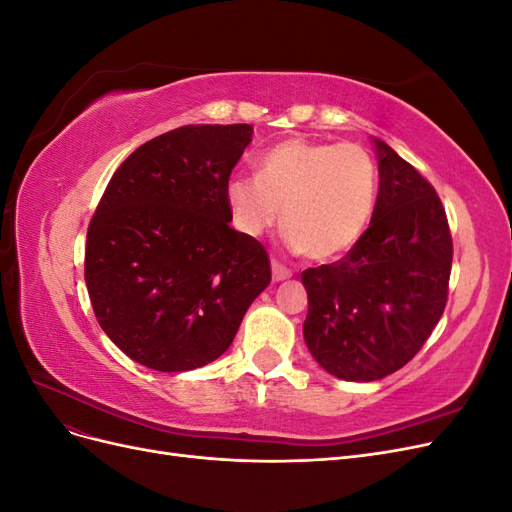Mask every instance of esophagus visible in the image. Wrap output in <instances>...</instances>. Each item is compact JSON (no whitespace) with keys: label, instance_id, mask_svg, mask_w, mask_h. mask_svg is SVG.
<instances>
[{"label":"esophagus","instance_id":"1","mask_svg":"<svg viewBox=\"0 0 512 512\" xmlns=\"http://www.w3.org/2000/svg\"><path fill=\"white\" fill-rule=\"evenodd\" d=\"M271 273H273V282H284L292 275V271L286 269L282 262H277V260H271Z\"/></svg>","mask_w":512,"mask_h":512}]
</instances>
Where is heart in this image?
Returning a JSON list of instances; mask_svg holds the SVG:
<instances>
[{
    "mask_svg": "<svg viewBox=\"0 0 512 512\" xmlns=\"http://www.w3.org/2000/svg\"><path fill=\"white\" fill-rule=\"evenodd\" d=\"M224 198L243 237L262 235L282 207L286 243L327 262L363 237L378 200V166L361 145L286 138L260 153L256 177L232 175Z\"/></svg>",
    "mask_w": 512,
    "mask_h": 512,
    "instance_id": "1",
    "label": "heart"
}]
</instances>
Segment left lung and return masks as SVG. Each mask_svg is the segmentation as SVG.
Wrapping results in <instances>:
<instances>
[{"label":"left lung","instance_id":"left-lung-1","mask_svg":"<svg viewBox=\"0 0 512 512\" xmlns=\"http://www.w3.org/2000/svg\"><path fill=\"white\" fill-rule=\"evenodd\" d=\"M378 200L369 228L333 265L307 269L305 344L348 382L380 380L427 342L448 297L453 241L431 183L378 138Z\"/></svg>","mask_w":512,"mask_h":512}]
</instances>
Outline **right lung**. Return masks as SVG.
I'll return each mask as SVG.
<instances>
[{
    "label": "right lung",
    "mask_w": 512,
    "mask_h": 512,
    "mask_svg": "<svg viewBox=\"0 0 512 512\" xmlns=\"http://www.w3.org/2000/svg\"><path fill=\"white\" fill-rule=\"evenodd\" d=\"M254 128L183 126L123 160L91 218L85 284L108 339L156 371L222 356L258 294L269 256L230 228L226 181Z\"/></svg>",
    "instance_id": "1"
}]
</instances>
